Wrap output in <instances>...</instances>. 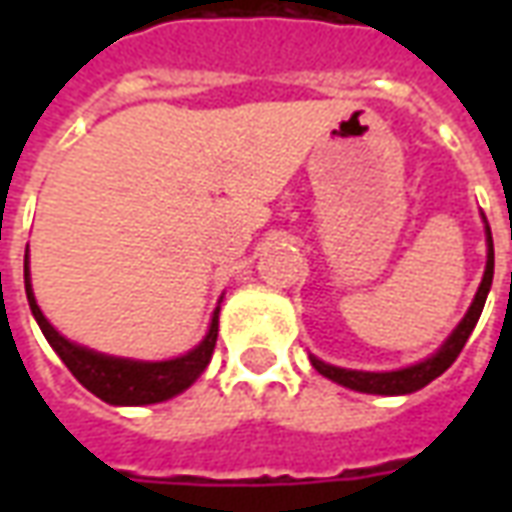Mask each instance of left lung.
Masks as SVG:
<instances>
[{"label":"left lung","mask_w":512,"mask_h":512,"mask_svg":"<svg viewBox=\"0 0 512 512\" xmlns=\"http://www.w3.org/2000/svg\"><path fill=\"white\" fill-rule=\"evenodd\" d=\"M485 235H488V263H485L480 290H477V296H474L466 318L458 323V329L450 334V340L441 345L439 351L430 356V359H425V362H419L414 367H406V370H395V373H362V370H343V367L326 365V362L312 356L315 370L321 376L337 381V384L356 389V392H367V395H408V392H417L422 386H428L433 378H439L463 351L469 334L474 332V326L480 321V312H483L488 290H491V279H494V238H491V227H485Z\"/></svg>","instance_id":"obj_1"}]
</instances>
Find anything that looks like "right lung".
I'll return each instance as SVG.
<instances>
[{"mask_svg": "<svg viewBox=\"0 0 512 512\" xmlns=\"http://www.w3.org/2000/svg\"><path fill=\"white\" fill-rule=\"evenodd\" d=\"M24 288H27L29 310L35 315V321L46 334L51 348L65 362V367L76 376L79 384L87 386L95 397H101L112 406H147V403H161L167 397L178 395L186 386L197 381V376L211 362L213 348H216L219 310L213 312L211 329L205 334V340L194 351H189L186 356H178V359H169V362H131V359L95 354V351H87L82 345H73L71 340H65L43 318L38 301L32 296L27 260H24Z\"/></svg>", "mask_w": 512, "mask_h": 512, "instance_id": "add662e5", "label": "right lung"}]
</instances>
